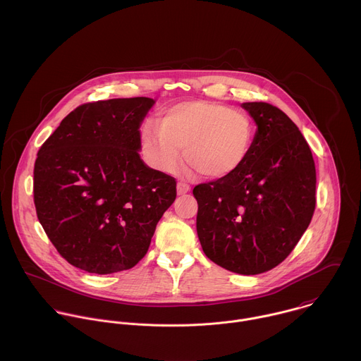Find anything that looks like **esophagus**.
<instances>
[{
  "label": "esophagus",
  "mask_w": 361,
  "mask_h": 361,
  "mask_svg": "<svg viewBox=\"0 0 361 361\" xmlns=\"http://www.w3.org/2000/svg\"><path fill=\"white\" fill-rule=\"evenodd\" d=\"M188 192H190V186L185 182H179L178 183V195H186Z\"/></svg>",
  "instance_id": "obj_1"
}]
</instances>
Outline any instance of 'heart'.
<instances>
[{
  "label": "heart",
  "mask_w": 361,
  "mask_h": 361,
  "mask_svg": "<svg viewBox=\"0 0 361 361\" xmlns=\"http://www.w3.org/2000/svg\"><path fill=\"white\" fill-rule=\"evenodd\" d=\"M255 123L239 109L214 102H185L165 111L158 128L140 135L146 161L161 172L176 173L185 159L200 175L221 179L236 172L250 153Z\"/></svg>",
  "instance_id": "b5f03b06"
}]
</instances>
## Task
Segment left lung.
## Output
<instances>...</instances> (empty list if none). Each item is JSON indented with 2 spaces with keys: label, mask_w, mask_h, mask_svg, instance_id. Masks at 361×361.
<instances>
[{
  "label": "left lung",
  "mask_w": 361,
  "mask_h": 361,
  "mask_svg": "<svg viewBox=\"0 0 361 361\" xmlns=\"http://www.w3.org/2000/svg\"><path fill=\"white\" fill-rule=\"evenodd\" d=\"M257 125L250 153L226 178L200 183L197 235L219 267L256 275L288 257L315 209V165L292 119L268 103H243Z\"/></svg>",
  "instance_id": "left-lung-1"
}]
</instances>
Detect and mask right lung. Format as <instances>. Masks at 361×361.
I'll use <instances>...</instances> for the list:
<instances>
[{"label": "right lung", "instance_id": "add662e5", "mask_svg": "<svg viewBox=\"0 0 361 361\" xmlns=\"http://www.w3.org/2000/svg\"><path fill=\"white\" fill-rule=\"evenodd\" d=\"M149 97L87 103L68 114L40 147L33 195L58 253L90 274H114L146 256L176 199L175 178L140 158Z\"/></svg>", "mask_w": 361, "mask_h": 361}]
</instances>
